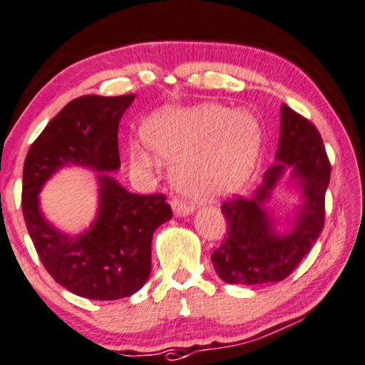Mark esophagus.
<instances>
[{"mask_svg":"<svg viewBox=\"0 0 365 365\" xmlns=\"http://www.w3.org/2000/svg\"><path fill=\"white\" fill-rule=\"evenodd\" d=\"M170 205H172L173 213H175V217H188V215L193 213V210H195L192 205L187 202H182V200H178V198H173Z\"/></svg>","mask_w":365,"mask_h":365,"instance_id":"esophagus-1","label":"esophagus"}]
</instances>
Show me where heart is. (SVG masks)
I'll list each match as a JSON object with an SVG mask.
<instances>
[{
	"mask_svg": "<svg viewBox=\"0 0 365 365\" xmlns=\"http://www.w3.org/2000/svg\"><path fill=\"white\" fill-rule=\"evenodd\" d=\"M143 143L130 145L135 172L147 173L172 162L178 188L197 198L233 193L248 182L258 163L263 129L253 112L203 102L192 107H163L143 124Z\"/></svg>",
	"mask_w": 365,
	"mask_h": 365,
	"instance_id": "heart-1",
	"label": "heart"
}]
</instances>
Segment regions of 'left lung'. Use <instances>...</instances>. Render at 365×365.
Instances as JSON below:
<instances>
[{
	"mask_svg": "<svg viewBox=\"0 0 365 365\" xmlns=\"http://www.w3.org/2000/svg\"><path fill=\"white\" fill-rule=\"evenodd\" d=\"M279 129L276 162L266 170L253 197L222 205L228 236L213 251L212 263L225 283L251 286L283 281L309 253L324 227L331 163L321 133L286 104L281 106ZM287 170L289 183L300 192L302 205L284 232H278L277 222L264 205Z\"/></svg>",
	"mask_w": 365,
	"mask_h": 365,
	"instance_id": "left-lung-1",
	"label": "left lung"
}]
</instances>
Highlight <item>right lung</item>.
<instances>
[{"label": "right lung", "mask_w": 365, "mask_h": 365, "mask_svg": "<svg viewBox=\"0 0 365 365\" xmlns=\"http://www.w3.org/2000/svg\"><path fill=\"white\" fill-rule=\"evenodd\" d=\"M135 96H82L71 101L36 138L23 168V215L41 263L56 283L81 297L112 301L132 296L152 269L153 232L172 218L160 193L127 192L109 172L120 167L117 130ZM97 171L100 207L91 227L61 232L40 212L38 193L61 168Z\"/></svg>", "instance_id": "add662e5"}]
</instances>
